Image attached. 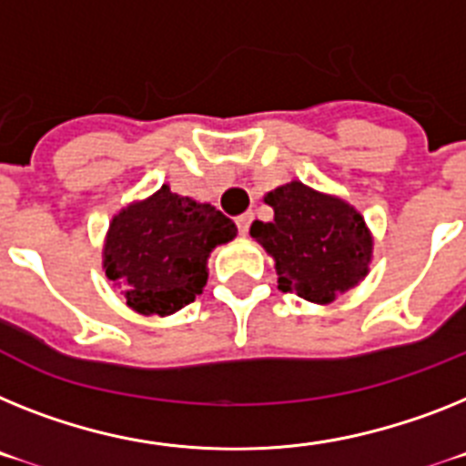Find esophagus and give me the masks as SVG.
<instances>
[{
	"instance_id": "esophagus-1",
	"label": "esophagus",
	"mask_w": 466,
	"mask_h": 466,
	"mask_svg": "<svg viewBox=\"0 0 466 466\" xmlns=\"http://www.w3.org/2000/svg\"><path fill=\"white\" fill-rule=\"evenodd\" d=\"M251 220H253V213H244L237 218V227H239V234H248V227H251Z\"/></svg>"
}]
</instances>
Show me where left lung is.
<instances>
[{"label": "left lung", "mask_w": 466, "mask_h": 466, "mask_svg": "<svg viewBox=\"0 0 466 466\" xmlns=\"http://www.w3.org/2000/svg\"><path fill=\"white\" fill-rule=\"evenodd\" d=\"M272 222H253L251 237L275 260L281 291L329 306L365 279L374 237L365 218L341 197L299 179L268 191Z\"/></svg>", "instance_id": "left-lung-1"}]
</instances>
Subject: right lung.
Instances as JSON below:
<instances>
[{"mask_svg":"<svg viewBox=\"0 0 466 466\" xmlns=\"http://www.w3.org/2000/svg\"><path fill=\"white\" fill-rule=\"evenodd\" d=\"M234 237L237 225L215 206L163 185L113 215L101 253L104 272L132 310L167 318L203 291L210 253Z\"/></svg>","mask_w":466,"mask_h":466,"instance_id":"right-lung-1","label":"right lung"}]
</instances>
